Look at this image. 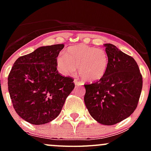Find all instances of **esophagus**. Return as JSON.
<instances>
[{
    "mask_svg": "<svg viewBox=\"0 0 151 151\" xmlns=\"http://www.w3.org/2000/svg\"><path fill=\"white\" fill-rule=\"evenodd\" d=\"M74 84H75L76 85H80V84L81 85V83H80V82H79L77 80H74Z\"/></svg>",
    "mask_w": 151,
    "mask_h": 151,
    "instance_id": "34e87169",
    "label": "esophagus"
}]
</instances>
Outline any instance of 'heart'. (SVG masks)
Segmentation results:
<instances>
[{
  "mask_svg": "<svg viewBox=\"0 0 151 151\" xmlns=\"http://www.w3.org/2000/svg\"><path fill=\"white\" fill-rule=\"evenodd\" d=\"M109 63V57L104 50L85 44L68 47L64 54H60L57 58V66L63 74H73L77 66L82 78L90 83L104 77Z\"/></svg>",
  "mask_w": 151,
  "mask_h": 151,
  "instance_id": "obj_1",
  "label": "heart"
}]
</instances>
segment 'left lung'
<instances>
[{
  "label": "left lung",
  "mask_w": 151,
  "mask_h": 151,
  "mask_svg": "<svg viewBox=\"0 0 151 151\" xmlns=\"http://www.w3.org/2000/svg\"><path fill=\"white\" fill-rule=\"evenodd\" d=\"M104 46L109 61L107 71L98 82L84 85V101L96 121L111 126L134 112L142 88V76L132 56L111 44Z\"/></svg>",
  "instance_id": "1"
}]
</instances>
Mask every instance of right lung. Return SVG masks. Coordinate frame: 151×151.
Returning <instances> with one entry per match:
<instances>
[{
	"mask_svg": "<svg viewBox=\"0 0 151 151\" xmlns=\"http://www.w3.org/2000/svg\"><path fill=\"white\" fill-rule=\"evenodd\" d=\"M64 45L41 47L21 56L8 77V88L17 113L34 125L57 118L74 88V79L57 71V58Z\"/></svg>",
	"mask_w": 151,
	"mask_h": 151,
	"instance_id": "add662e5",
	"label": "right lung"
}]
</instances>
